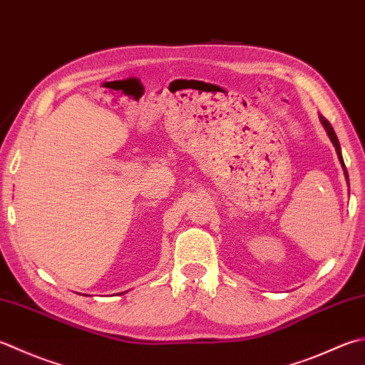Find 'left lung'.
<instances>
[{"label":"left lung","mask_w":365,"mask_h":365,"mask_svg":"<svg viewBox=\"0 0 365 365\" xmlns=\"http://www.w3.org/2000/svg\"><path fill=\"white\" fill-rule=\"evenodd\" d=\"M319 121H321V125H323V128L326 130L327 135H329V139H331V142H332L334 147H335V152H337V155H339V161H340V164H341V168H344V174H345V178H346V182H348V173H346V168H345L344 158H341V150H340V144H339L337 134H335L332 125H331L329 121H327L323 115H319ZM348 185H349V183H348Z\"/></svg>","instance_id":"8db88e82"}]
</instances>
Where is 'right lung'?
<instances>
[{"instance_id": "add662e5", "label": "right lung", "mask_w": 365, "mask_h": 365, "mask_svg": "<svg viewBox=\"0 0 365 365\" xmlns=\"http://www.w3.org/2000/svg\"><path fill=\"white\" fill-rule=\"evenodd\" d=\"M121 294H123V292H121Z\"/></svg>"}]
</instances>
